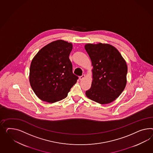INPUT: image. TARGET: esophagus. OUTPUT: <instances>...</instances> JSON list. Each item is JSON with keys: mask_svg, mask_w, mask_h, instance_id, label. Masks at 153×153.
<instances>
[{"mask_svg": "<svg viewBox=\"0 0 153 153\" xmlns=\"http://www.w3.org/2000/svg\"><path fill=\"white\" fill-rule=\"evenodd\" d=\"M85 77V74H82V76H79V79H80V80H82V79H84Z\"/></svg>", "mask_w": 153, "mask_h": 153, "instance_id": "esophagus-1", "label": "esophagus"}]
</instances>
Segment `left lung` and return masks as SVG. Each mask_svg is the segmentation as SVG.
Returning <instances> with one entry per match:
<instances>
[{"mask_svg": "<svg viewBox=\"0 0 153 153\" xmlns=\"http://www.w3.org/2000/svg\"><path fill=\"white\" fill-rule=\"evenodd\" d=\"M85 48L94 67L91 87L86 91V95L101 104L110 103L120 96L125 87L126 63L112 45L87 44Z\"/></svg>", "mask_w": 153, "mask_h": 153, "instance_id": "left-lung-1", "label": "left lung"}]
</instances>
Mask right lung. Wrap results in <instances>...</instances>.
Wrapping results in <instances>:
<instances>
[{
	"instance_id": "add662e5",
	"label": "right lung",
	"mask_w": 153,
	"mask_h": 153,
	"mask_svg": "<svg viewBox=\"0 0 153 153\" xmlns=\"http://www.w3.org/2000/svg\"><path fill=\"white\" fill-rule=\"evenodd\" d=\"M72 50L71 43L58 40L45 46L33 58L29 82L42 101L53 103L66 98L79 79L69 58Z\"/></svg>"
}]
</instances>
